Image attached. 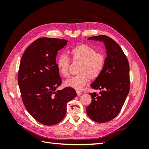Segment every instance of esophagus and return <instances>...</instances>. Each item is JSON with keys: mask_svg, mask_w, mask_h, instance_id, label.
<instances>
[{"mask_svg": "<svg viewBox=\"0 0 149 149\" xmlns=\"http://www.w3.org/2000/svg\"><path fill=\"white\" fill-rule=\"evenodd\" d=\"M76 94H77L78 96H80V95H81V94H83V93L80 92L79 91H76Z\"/></svg>", "mask_w": 149, "mask_h": 149, "instance_id": "34e87169", "label": "esophagus"}]
</instances>
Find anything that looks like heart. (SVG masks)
I'll return each mask as SVG.
<instances>
[{
	"instance_id": "b5f03b06",
	"label": "heart",
	"mask_w": 149,
	"mask_h": 149,
	"mask_svg": "<svg viewBox=\"0 0 149 149\" xmlns=\"http://www.w3.org/2000/svg\"><path fill=\"white\" fill-rule=\"evenodd\" d=\"M73 60L81 61L80 74L71 76L65 81V85L75 89H81L88 81L89 78H96L100 75L105 65V56L102 53H96V50L87 45L81 44L71 49ZM70 59L68 55L61 53L56 60V66L60 73L66 77L69 74Z\"/></svg>"
}]
</instances>
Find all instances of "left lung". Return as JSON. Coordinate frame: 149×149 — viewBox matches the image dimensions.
<instances>
[{
    "instance_id": "obj_1",
    "label": "left lung",
    "mask_w": 149,
    "mask_h": 149,
    "mask_svg": "<svg viewBox=\"0 0 149 149\" xmlns=\"http://www.w3.org/2000/svg\"><path fill=\"white\" fill-rule=\"evenodd\" d=\"M103 42L106 49L105 65L100 75L91 84L100 89L99 94L89 93L92 101L86 108L89 118L104 123L115 118L120 111L130 89L129 65L123 49L113 39L106 35L88 38Z\"/></svg>"
}]
</instances>
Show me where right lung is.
Listing matches in <instances>:
<instances>
[{"label": "right lung", "instance_id": "add662e5", "mask_svg": "<svg viewBox=\"0 0 149 149\" xmlns=\"http://www.w3.org/2000/svg\"><path fill=\"white\" fill-rule=\"evenodd\" d=\"M67 42L40 38L26 49L20 61L18 83L22 101L30 114L46 125L60 123L65 116L67 102L76 96L72 88L56 91L62 83L56 58Z\"/></svg>", "mask_w": 149, "mask_h": 149}]
</instances>
